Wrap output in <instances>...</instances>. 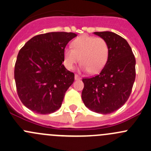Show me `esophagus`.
I'll return each mask as SVG.
<instances>
[{"instance_id":"34e87169","label":"esophagus","mask_w":151,"mask_h":151,"mask_svg":"<svg viewBox=\"0 0 151 151\" xmlns=\"http://www.w3.org/2000/svg\"><path fill=\"white\" fill-rule=\"evenodd\" d=\"M74 78H75V80H80V76L78 75V74H75V76H74Z\"/></svg>"}]
</instances>
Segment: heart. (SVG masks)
<instances>
[{"label": "heart", "instance_id": "heart-1", "mask_svg": "<svg viewBox=\"0 0 151 151\" xmlns=\"http://www.w3.org/2000/svg\"><path fill=\"white\" fill-rule=\"evenodd\" d=\"M109 47L104 39L96 36H79L71 43V47H66L63 52L64 63L72 69L80 60L82 68L91 74L101 71L107 63Z\"/></svg>", "mask_w": 151, "mask_h": 151}]
</instances>
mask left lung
<instances>
[{
	"label": "left lung",
	"instance_id": "8db88e82",
	"mask_svg": "<svg viewBox=\"0 0 151 151\" xmlns=\"http://www.w3.org/2000/svg\"><path fill=\"white\" fill-rule=\"evenodd\" d=\"M94 33L107 42L109 55L99 74L83 79L82 99L91 111L105 115L121 108L130 96L136 77V60L121 36L109 31Z\"/></svg>",
	"mask_w": 151,
	"mask_h": 151
}]
</instances>
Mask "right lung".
Instances as JSON below:
<instances>
[{
	"mask_svg": "<svg viewBox=\"0 0 151 151\" xmlns=\"http://www.w3.org/2000/svg\"><path fill=\"white\" fill-rule=\"evenodd\" d=\"M77 34L51 32L33 36L19 50L14 66L18 96L30 110L50 114L61 106L74 74L63 66L65 47Z\"/></svg>",
	"mask_w": 151,
	"mask_h": 151,
	"instance_id": "right-lung-1",
	"label": "right lung"
}]
</instances>
